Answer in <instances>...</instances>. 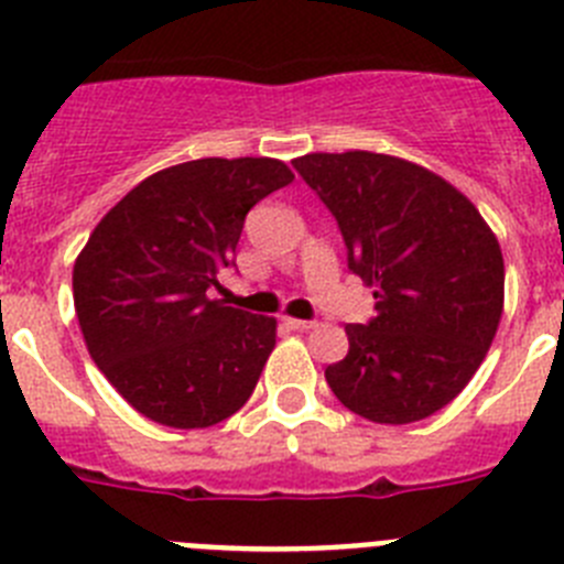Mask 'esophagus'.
Instances as JSON below:
<instances>
[{
	"label": "esophagus",
	"instance_id": "1",
	"mask_svg": "<svg viewBox=\"0 0 564 564\" xmlns=\"http://www.w3.org/2000/svg\"><path fill=\"white\" fill-rule=\"evenodd\" d=\"M282 322H285V325L291 327V330H311V327H316V322H311V318H291V316H285V318H282Z\"/></svg>",
	"mask_w": 564,
	"mask_h": 564
}]
</instances>
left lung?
Segmentation results:
<instances>
[{"label":"left lung","instance_id":"1","mask_svg":"<svg viewBox=\"0 0 564 564\" xmlns=\"http://www.w3.org/2000/svg\"><path fill=\"white\" fill-rule=\"evenodd\" d=\"M341 228L350 271L376 302L347 325L350 352L325 370L333 395L372 423H415L463 392L495 341L506 265L475 203L441 174L378 152L293 161Z\"/></svg>","mask_w":564,"mask_h":564}]
</instances>
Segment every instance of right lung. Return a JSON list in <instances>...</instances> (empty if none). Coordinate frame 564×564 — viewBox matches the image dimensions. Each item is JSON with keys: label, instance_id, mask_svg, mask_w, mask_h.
I'll use <instances>...</instances> for the list:
<instances>
[{"label": "right lung", "instance_id": "right-lung-1", "mask_svg": "<svg viewBox=\"0 0 564 564\" xmlns=\"http://www.w3.org/2000/svg\"><path fill=\"white\" fill-rule=\"evenodd\" d=\"M293 172L273 158H203L149 174L115 203L73 265V302L98 370L132 410L206 430L251 398L276 318L212 299L246 214Z\"/></svg>", "mask_w": 564, "mask_h": 564}]
</instances>
